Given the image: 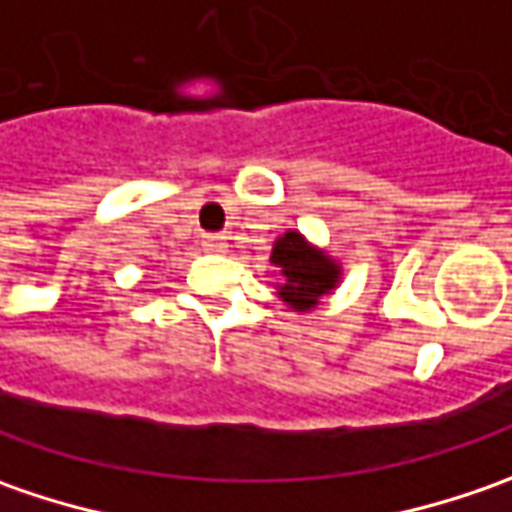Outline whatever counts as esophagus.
<instances>
[{"label": "esophagus", "instance_id": "obj_1", "mask_svg": "<svg viewBox=\"0 0 512 512\" xmlns=\"http://www.w3.org/2000/svg\"><path fill=\"white\" fill-rule=\"evenodd\" d=\"M225 236L222 233H207L205 236V247L207 250H213V253H222L225 250Z\"/></svg>", "mask_w": 512, "mask_h": 512}]
</instances>
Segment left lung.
<instances>
[{
    "label": "left lung",
    "instance_id": "left-lung-1",
    "mask_svg": "<svg viewBox=\"0 0 512 512\" xmlns=\"http://www.w3.org/2000/svg\"><path fill=\"white\" fill-rule=\"evenodd\" d=\"M270 259L273 265L282 267L287 279L279 287V296L296 310H310L325 293L333 290L339 279V267L333 265V259L313 250L296 230H290L276 242Z\"/></svg>",
    "mask_w": 512,
    "mask_h": 512
}]
</instances>
